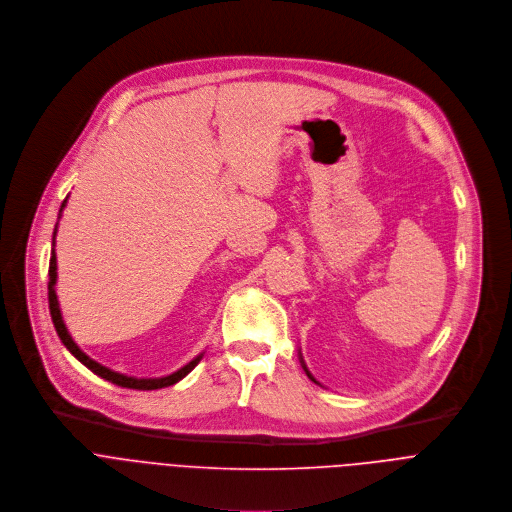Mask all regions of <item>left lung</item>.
Returning <instances> with one entry per match:
<instances>
[{
    "instance_id": "8db88e82",
    "label": "left lung",
    "mask_w": 512,
    "mask_h": 512,
    "mask_svg": "<svg viewBox=\"0 0 512 512\" xmlns=\"http://www.w3.org/2000/svg\"><path fill=\"white\" fill-rule=\"evenodd\" d=\"M302 367H304V363H302ZM304 371H306V375H309V377H311V379H313V381H315V377H313V375H311V373H309V369H306V367H304ZM315 383H317V381H315Z\"/></svg>"
}]
</instances>
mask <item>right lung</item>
<instances>
[{
	"label": "right lung",
	"instance_id": "1",
	"mask_svg": "<svg viewBox=\"0 0 512 512\" xmlns=\"http://www.w3.org/2000/svg\"><path fill=\"white\" fill-rule=\"evenodd\" d=\"M64 203H66V199H64ZM64 203H62V208H64ZM62 208H60V212H62ZM54 236H56V230H54ZM52 246H54V238H52ZM48 276H50V282H48V302H50V315H52V323H54V327H56V333H58L60 341L64 343V347H66L82 365H86L94 375H98V377H102V379H107V381H111V383H115V385L129 387V389H143V391H145V389H161V387L173 385V383H177L179 379H183V377L201 361V355H199V357H195L193 361H189L185 367H181L179 371H175V373H171V375H167V377H159V379L127 377V375H121V373H117V371H113V369H109V367H102L100 363H96L94 359H90L84 351H80V347L72 341V337L68 335V329H66L64 321H62L58 298H56V290H54L56 276H58V274H56V252H54V250H52V256H50Z\"/></svg>",
	"mask_w": 512,
	"mask_h": 512
}]
</instances>
